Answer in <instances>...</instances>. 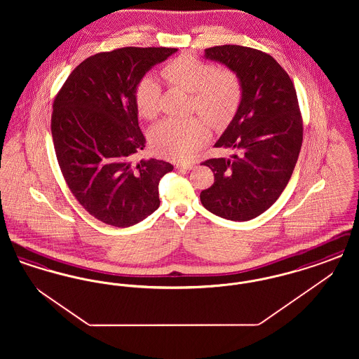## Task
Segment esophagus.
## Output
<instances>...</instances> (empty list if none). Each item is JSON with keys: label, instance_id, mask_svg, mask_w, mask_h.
<instances>
[{"label": "esophagus", "instance_id": "1", "mask_svg": "<svg viewBox=\"0 0 359 359\" xmlns=\"http://www.w3.org/2000/svg\"><path fill=\"white\" fill-rule=\"evenodd\" d=\"M175 168L176 170H183V171H189V170L195 168V164H192V163H182V164H176Z\"/></svg>", "mask_w": 359, "mask_h": 359}]
</instances>
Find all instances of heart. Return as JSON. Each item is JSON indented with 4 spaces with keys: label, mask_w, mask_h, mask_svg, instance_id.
I'll list each match as a JSON object with an SVG mask.
<instances>
[{
    "label": "heart",
    "mask_w": 359,
    "mask_h": 359,
    "mask_svg": "<svg viewBox=\"0 0 359 359\" xmlns=\"http://www.w3.org/2000/svg\"><path fill=\"white\" fill-rule=\"evenodd\" d=\"M160 75L171 86L191 93L189 107L209 122L212 129H222L234 118L242 101V83L236 71L215 69L198 57L182 55L165 63ZM161 88L154 76H144L135 88L138 114L154 120L160 111ZM201 117L168 118L151 133L154 151L171 160H188L196 154L208 137V126Z\"/></svg>",
    "instance_id": "obj_1"
}]
</instances>
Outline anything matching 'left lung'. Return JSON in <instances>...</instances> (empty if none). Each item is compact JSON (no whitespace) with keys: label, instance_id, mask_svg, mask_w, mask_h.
<instances>
[{"label":"left lung","instance_id":"obj_1","mask_svg":"<svg viewBox=\"0 0 359 359\" xmlns=\"http://www.w3.org/2000/svg\"><path fill=\"white\" fill-rule=\"evenodd\" d=\"M207 59L237 72L242 101L217 148L231 158H208L212 186L201 192L208 211L230 221H250L278 199L290 182L303 142V118L290 75L265 52L242 46L205 48Z\"/></svg>","mask_w":359,"mask_h":359}]
</instances>
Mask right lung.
I'll use <instances>...</instances> for the list:
<instances>
[{
	"label": "right lung",
	"instance_id": "right-lung-1",
	"mask_svg": "<svg viewBox=\"0 0 359 359\" xmlns=\"http://www.w3.org/2000/svg\"><path fill=\"white\" fill-rule=\"evenodd\" d=\"M176 48L125 47L83 60L57 91L51 117L55 154L69 191L98 221L129 227L160 205L163 160H140L145 147L137 118L138 81Z\"/></svg>",
	"mask_w": 359,
	"mask_h": 359
}]
</instances>
